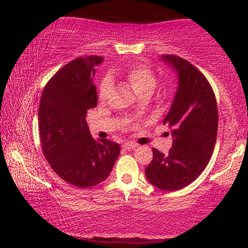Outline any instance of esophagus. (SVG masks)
Here are the masks:
<instances>
[{"label": "esophagus", "instance_id": "esophagus-1", "mask_svg": "<svg viewBox=\"0 0 248 248\" xmlns=\"http://www.w3.org/2000/svg\"><path fill=\"white\" fill-rule=\"evenodd\" d=\"M137 147H138V144L133 143V142H125V143L123 144V148L125 149V150H128V151L134 150Z\"/></svg>", "mask_w": 248, "mask_h": 248}]
</instances>
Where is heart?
<instances>
[{
	"label": "heart",
	"mask_w": 248,
	"mask_h": 248,
	"mask_svg": "<svg viewBox=\"0 0 248 248\" xmlns=\"http://www.w3.org/2000/svg\"><path fill=\"white\" fill-rule=\"evenodd\" d=\"M125 78L133 88L135 93L141 94L143 93H152L157 84V79H155V73L152 70L144 65H133L125 72ZM111 86V81L108 77L104 78L101 80L99 86V97L101 99L106 98L109 93Z\"/></svg>",
	"instance_id": "obj_1"
}]
</instances>
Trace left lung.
Returning a JSON list of instances; mask_svg holds the SVG:
<instances>
[{
  "label": "left lung",
  "instance_id": "1",
  "mask_svg": "<svg viewBox=\"0 0 248 248\" xmlns=\"http://www.w3.org/2000/svg\"><path fill=\"white\" fill-rule=\"evenodd\" d=\"M176 71L178 87L164 124L171 128L167 155L152 149L145 177L162 191H177L199 177L211 158L218 133L216 96L206 78L182 57L162 55Z\"/></svg>",
  "mask_w": 248,
  "mask_h": 248
}]
</instances>
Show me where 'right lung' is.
<instances>
[{"mask_svg":"<svg viewBox=\"0 0 248 248\" xmlns=\"http://www.w3.org/2000/svg\"><path fill=\"white\" fill-rule=\"evenodd\" d=\"M101 56L71 61L44 88L38 126L44 155L63 181L77 187H91L109 176L121 147L110 140L91 137L86 116L97 106L93 82Z\"/></svg>","mask_w":248,"mask_h":248,"instance_id":"1","label":"right lung"}]
</instances>
